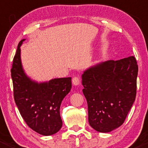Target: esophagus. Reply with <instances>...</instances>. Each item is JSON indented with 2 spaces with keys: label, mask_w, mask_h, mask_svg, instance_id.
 Returning <instances> with one entry per match:
<instances>
[{
  "label": "esophagus",
  "mask_w": 148,
  "mask_h": 148,
  "mask_svg": "<svg viewBox=\"0 0 148 148\" xmlns=\"http://www.w3.org/2000/svg\"><path fill=\"white\" fill-rule=\"evenodd\" d=\"M72 83L74 85H78L80 84V79L77 77H74L72 79Z\"/></svg>",
  "instance_id": "esophagus-1"
}]
</instances>
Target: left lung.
Listing matches in <instances>:
<instances>
[{"label":"left lung","instance_id":"1","mask_svg":"<svg viewBox=\"0 0 148 148\" xmlns=\"http://www.w3.org/2000/svg\"><path fill=\"white\" fill-rule=\"evenodd\" d=\"M138 72L134 56L101 62L83 72V92L94 130L109 132L123 124L135 100Z\"/></svg>","mask_w":148,"mask_h":148}]
</instances>
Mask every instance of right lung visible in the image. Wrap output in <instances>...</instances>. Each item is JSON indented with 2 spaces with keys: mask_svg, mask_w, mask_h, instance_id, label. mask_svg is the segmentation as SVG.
Returning a JSON list of instances; mask_svg holds the SVG:
<instances>
[{
  "mask_svg": "<svg viewBox=\"0 0 148 148\" xmlns=\"http://www.w3.org/2000/svg\"><path fill=\"white\" fill-rule=\"evenodd\" d=\"M20 41L13 58L11 77L16 104L29 127L40 135H54L63 125L60 108L71 90V77L51 79L41 82L32 80L23 68Z\"/></svg>",
  "mask_w": 148,
  "mask_h": 148,
  "instance_id": "1",
  "label": "right lung"
}]
</instances>
